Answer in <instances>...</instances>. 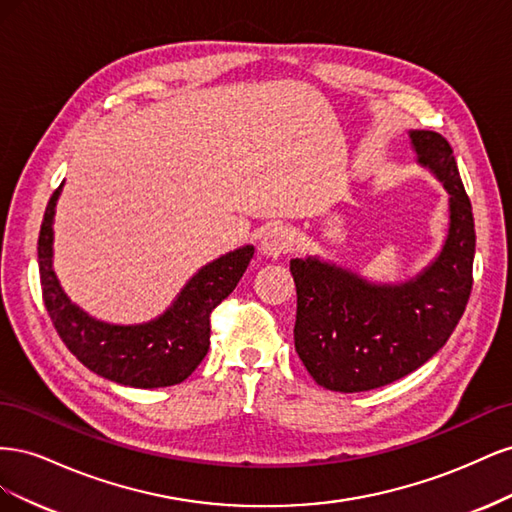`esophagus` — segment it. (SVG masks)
<instances>
[{"mask_svg":"<svg viewBox=\"0 0 512 512\" xmlns=\"http://www.w3.org/2000/svg\"><path fill=\"white\" fill-rule=\"evenodd\" d=\"M294 245V230L284 224L271 226L260 239V254L267 258H280L288 254Z\"/></svg>","mask_w":512,"mask_h":512,"instance_id":"1","label":"esophagus"}]
</instances>
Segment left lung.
<instances>
[{"label": "left lung", "instance_id": "obj_1", "mask_svg": "<svg viewBox=\"0 0 512 512\" xmlns=\"http://www.w3.org/2000/svg\"><path fill=\"white\" fill-rule=\"evenodd\" d=\"M416 162L448 194L440 254L399 284L369 282L318 256L292 258L297 286L294 348L320 386L339 393L378 389L408 376L455 331L472 292L476 232L453 149L431 130H410Z\"/></svg>", "mask_w": 512, "mask_h": 512}]
</instances>
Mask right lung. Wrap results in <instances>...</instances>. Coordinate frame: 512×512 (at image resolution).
Returning a JSON list of instances; mask_svg holds the SVG:
<instances>
[{
  "label": "right lung",
  "mask_w": 512,
  "mask_h": 512,
  "mask_svg": "<svg viewBox=\"0 0 512 512\" xmlns=\"http://www.w3.org/2000/svg\"><path fill=\"white\" fill-rule=\"evenodd\" d=\"M61 188L44 211L38 265L44 307L61 342L94 374L134 389H160L183 382L209 350L211 312L235 290L254 256L243 245L194 273L164 314L143 324H111L70 301L53 269V222Z\"/></svg>",
  "instance_id": "add662e5"
}]
</instances>
